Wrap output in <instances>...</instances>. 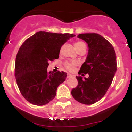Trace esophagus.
Masks as SVG:
<instances>
[{
	"mask_svg": "<svg viewBox=\"0 0 132 132\" xmlns=\"http://www.w3.org/2000/svg\"><path fill=\"white\" fill-rule=\"evenodd\" d=\"M72 77H73V76H72V75H71V74L68 73L67 75V78H72Z\"/></svg>",
	"mask_w": 132,
	"mask_h": 132,
	"instance_id": "esophagus-1",
	"label": "esophagus"
}]
</instances>
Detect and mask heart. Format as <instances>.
I'll use <instances>...</instances> for the list:
<instances>
[{
	"label": "heart",
	"mask_w": 132,
	"mask_h": 132,
	"mask_svg": "<svg viewBox=\"0 0 132 132\" xmlns=\"http://www.w3.org/2000/svg\"><path fill=\"white\" fill-rule=\"evenodd\" d=\"M75 48H76L77 50H79V49H81V48H82L83 46H86L85 43L82 42H80V41H78V42H76L75 43ZM78 65V63L76 62H70V63H66L65 66H66V68H67L69 71H73L75 70L76 66Z\"/></svg>",
	"instance_id": "heart-1"
}]
</instances>
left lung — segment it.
Masks as SVG:
<instances>
[{
  "instance_id": "8db88e82",
  "label": "left lung",
  "mask_w": 132,
  "mask_h": 132,
  "mask_svg": "<svg viewBox=\"0 0 132 132\" xmlns=\"http://www.w3.org/2000/svg\"><path fill=\"white\" fill-rule=\"evenodd\" d=\"M78 38L85 41L89 49L78 74L89 77L77 76L78 84L71 94L79 102L90 105L102 99L111 85L117 71L116 54L112 45L97 33H81Z\"/></svg>"
}]
</instances>
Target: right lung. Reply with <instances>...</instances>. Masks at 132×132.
<instances>
[{"instance_id":"1","label":"right lung","mask_w":132,"mask_h":132,"mask_svg":"<svg viewBox=\"0 0 132 132\" xmlns=\"http://www.w3.org/2000/svg\"><path fill=\"white\" fill-rule=\"evenodd\" d=\"M75 35L39 31L25 41L16 54L15 76L22 95L36 105L52 101L67 73L48 72L49 62L59 57L61 46Z\"/></svg>"}]
</instances>
